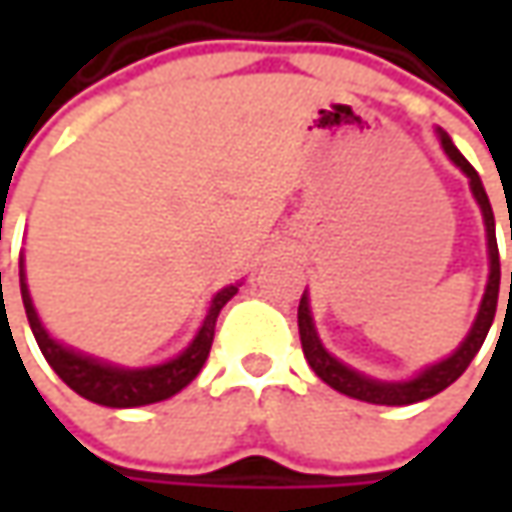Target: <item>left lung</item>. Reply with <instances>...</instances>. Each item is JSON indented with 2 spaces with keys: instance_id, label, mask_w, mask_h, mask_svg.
Returning <instances> with one entry per match:
<instances>
[{
  "instance_id": "left-lung-1",
  "label": "left lung",
  "mask_w": 512,
  "mask_h": 512,
  "mask_svg": "<svg viewBox=\"0 0 512 512\" xmlns=\"http://www.w3.org/2000/svg\"><path fill=\"white\" fill-rule=\"evenodd\" d=\"M439 139H442L444 153L450 156V162L456 168L462 170L464 176L470 179V190L476 196V202L482 207L484 227H487V256H490V276H487V287H484V299L482 307H479V316L470 327L467 339H464L456 353H450L442 362L430 364L424 367L422 373L416 379H407V382H379V379H370L359 370L342 364L336 356H330L325 350V344L319 342V333L313 327V316H310V302H307V293L299 302V336H302V350H305L307 364L313 367V373L322 379L325 384H330L333 390H339L350 399H359V402L370 404H416L442 393L444 387L456 382L467 370V364L473 362V356L479 353V347L487 339V330L493 325V316H496V305H499V282H502V265H499V245H496V219H493V207H490V199L484 193L482 179L476 168L464 159L462 153L456 150V145L450 142V136L439 130ZM512 239V230H510ZM510 296H512V273H510Z\"/></svg>"
}]
</instances>
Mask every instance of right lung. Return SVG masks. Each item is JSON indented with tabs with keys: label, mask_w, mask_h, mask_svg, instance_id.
Returning <instances> with one entry per match:
<instances>
[{
	"label": "right lung",
	"mask_w": 512,
	"mask_h": 512,
	"mask_svg": "<svg viewBox=\"0 0 512 512\" xmlns=\"http://www.w3.org/2000/svg\"><path fill=\"white\" fill-rule=\"evenodd\" d=\"M19 287H22V302H25L30 330L36 336V344H39L42 356L56 370V376L68 384L70 390H76L82 399L105 404V407H142V404L165 402V399L176 396L182 387L193 382L199 376L202 364L207 362L219 310L239 293V285H227L213 296L196 339L187 344L176 359L156 364V367H136V370H130V367L99 362L93 356H85L79 350H70L65 344L56 342L48 330L42 327L39 316H36V307L30 302V290L28 282H25V265L22 262H19Z\"/></svg>",
	"instance_id": "obj_1"
}]
</instances>
